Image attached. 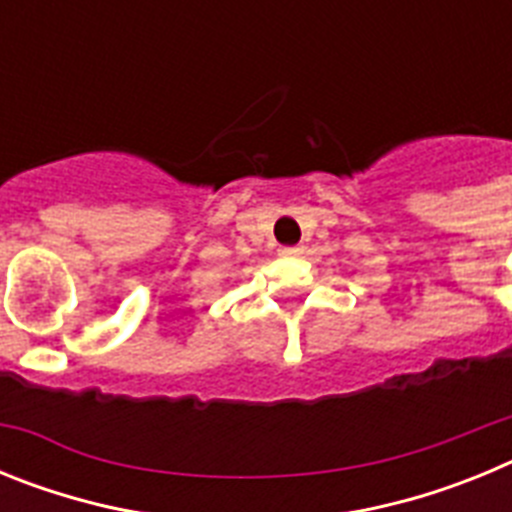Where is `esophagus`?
Here are the masks:
<instances>
[{
	"label": "esophagus",
	"instance_id": "esophagus-1",
	"mask_svg": "<svg viewBox=\"0 0 512 512\" xmlns=\"http://www.w3.org/2000/svg\"><path fill=\"white\" fill-rule=\"evenodd\" d=\"M302 251H305L302 246H284L282 256H302Z\"/></svg>",
	"mask_w": 512,
	"mask_h": 512
}]
</instances>
